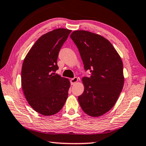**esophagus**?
Instances as JSON below:
<instances>
[{
  "label": "esophagus",
  "mask_w": 146,
  "mask_h": 146,
  "mask_svg": "<svg viewBox=\"0 0 146 146\" xmlns=\"http://www.w3.org/2000/svg\"><path fill=\"white\" fill-rule=\"evenodd\" d=\"M70 81H71V85H74L75 84H76V83L78 82V78H77V77H75L74 78H72Z\"/></svg>",
  "instance_id": "1"
}]
</instances>
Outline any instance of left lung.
<instances>
[{"label": "left lung", "instance_id": "8db88e82", "mask_svg": "<svg viewBox=\"0 0 146 146\" xmlns=\"http://www.w3.org/2000/svg\"><path fill=\"white\" fill-rule=\"evenodd\" d=\"M86 70L90 77L82 79L84 91L78 97L82 110L93 117H100L111 109L124 85L121 56L106 38L86 30L72 32Z\"/></svg>", "mask_w": 146, "mask_h": 146}]
</instances>
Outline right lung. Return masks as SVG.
I'll list each match as a JSON object with an SVG mask.
<instances>
[{"instance_id": "obj_1", "label": "right lung", "mask_w": 146, "mask_h": 146, "mask_svg": "<svg viewBox=\"0 0 146 146\" xmlns=\"http://www.w3.org/2000/svg\"><path fill=\"white\" fill-rule=\"evenodd\" d=\"M71 30L58 28L42 35L24 58L21 86L31 107L44 116L56 114L63 107L70 88L69 79L55 74L60 48Z\"/></svg>"}]
</instances>
